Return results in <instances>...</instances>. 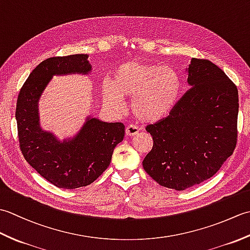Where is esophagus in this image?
I'll use <instances>...</instances> for the list:
<instances>
[{
    "instance_id": "obj_1",
    "label": "esophagus",
    "mask_w": 250,
    "mask_h": 250,
    "mask_svg": "<svg viewBox=\"0 0 250 250\" xmlns=\"http://www.w3.org/2000/svg\"><path fill=\"white\" fill-rule=\"evenodd\" d=\"M139 128H137L136 125H129L128 126L125 128V135L126 136H134V135H137L139 134Z\"/></svg>"
}]
</instances>
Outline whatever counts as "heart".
<instances>
[{
	"label": "heart",
	"mask_w": 250,
	"mask_h": 250,
	"mask_svg": "<svg viewBox=\"0 0 250 250\" xmlns=\"http://www.w3.org/2000/svg\"><path fill=\"white\" fill-rule=\"evenodd\" d=\"M182 81L174 67L141 60L117 67L113 81L106 79L102 92L106 103L116 109L124 106L125 97L132 98L137 119L153 124L166 118L177 103Z\"/></svg>",
	"instance_id": "obj_1"
}]
</instances>
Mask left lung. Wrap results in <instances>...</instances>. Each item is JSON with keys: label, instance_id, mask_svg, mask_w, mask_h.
I'll list each match as a JSON object with an SVG mask.
<instances>
[{"label": "left lung", "instance_id": "obj_1", "mask_svg": "<svg viewBox=\"0 0 250 250\" xmlns=\"http://www.w3.org/2000/svg\"><path fill=\"white\" fill-rule=\"evenodd\" d=\"M191 87L166 119L147 125L153 140L143 167L169 189L186 190L218 172L236 146L238 92L209 60L192 58Z\"/></svg>", "mask_w": 250, "mask_h": 250}]
</instances>
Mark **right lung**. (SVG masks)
<instances>
[{
  "label": "right lung",
  "instance_id": "add662e5",
  "mask_svg": "<svg viewBox=\"0 0 250 250\" xmlns=\"http://www.w3.org/2000/svg\"><path fill=\"white\" fill-rule=\"evenodd\" d=\"M88 55L54 57L37 65L21 88L16 120L20 149L41 176L62 189L93 183L108 167L115 147L125 136L121 122H105L88 116L75 135L59 140L42 129L39 102L54 76L88 75L92 66Z\"/></svg>",
  "mask_w": 250,
  "mask_h": 250
}]
</instances>
